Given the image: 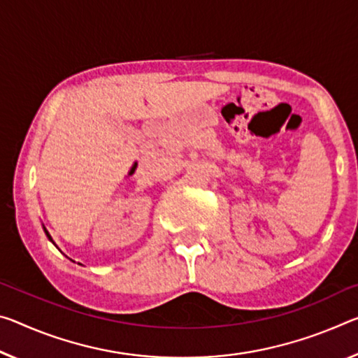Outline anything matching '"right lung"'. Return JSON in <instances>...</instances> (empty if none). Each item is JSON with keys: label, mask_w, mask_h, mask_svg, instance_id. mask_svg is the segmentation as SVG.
Segmentation results:
<instances>
[{"label": "right lung", "mask_w": 358, "mask_h": 358, "mask_svg": "<svg viewBox=\"0 0 358 358\" xmlns=\"http://www.w3.org/2000/svg\"><path fill=\"white\" fill-rule=\"evenodd\" d=\"M44 232H46V236L49 237V241H50V242H52V237H50V234H49V232H48L46 229H44ZM52 243H54V242H52Z\"/></svg>", "instance_id": "obj_1"}]
</instances>
